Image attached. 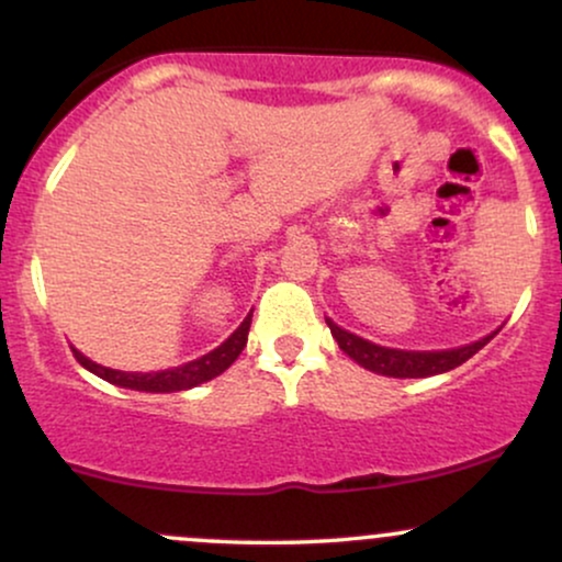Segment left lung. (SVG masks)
I'll return each mask as SVG.
<instances>
[{
	"instance_id": "left-lung-1",
	"label": "left lung",
	"mask_w": 562,
	"mask_h": 562,
	"mask_svg": "<svg viewBox=\"0 0 562 562\" xmlns=\"http://www.w3.org/2000/svg\"><path fill=\"white\" fill-rule=\"evenodd\" d=\"M327 327H330L333 338L338 340L340 351L348 353V359H353L364 370L375 372V375L385 378H430L441 375V372L454 370L462 362H468L473 353H479L488 340L494 338L502 327H496L494 333L483 335L481 340H473V344L454 346V348H441V351H406V348H391L372 344V340L362 338L357 333H348L344 327L335 325L333 319H327Z\"/></svg>"
}]
</instances>
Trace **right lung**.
Masks as SVG:
<instances>
[{"instance_id":"add662e5","label":"right lung","mask_w":562,"mask_h":562,"mask_svg":"<svg viewBox=\"0 0 562 562\" xmlns=\"http://www.w3.org/2000/svg\"><path fill=\"white\" fill-rule=\"evenodd\" d=\"M250 317H254V308H250L248 317L240 322V327H237V330L232 333L222 346H216L214 351L203 353V357L192 359V362L169 367V370L124 372V370H113V367H102V364L92 362L89 357H83L79 348H74V353H76V359H79L81 367H87V370L94 372L97 378L119 385V389L145 391V393L187 391V389H195V385H200V383H209V380H214L216 375H222V372L227 370V367L235 362L237 357H240L245 344H248Z\"/></svg>"}]
</instances>
